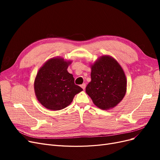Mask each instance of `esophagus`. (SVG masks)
Listing matches in <instances>:
<instances>
[{"mask_svg": "<svg viewBox=\"0 0 160 160\" xmlns=\"http://www.w3.org/2000/svg\"><path fill=\"white\" fill-rule=\"evenodd\" d=\"M81 87L82 89H83V90H85V87H86V84H85V83H83V84H82V85H81Z\"/></svg>", "mask_w": 160, "mask_h": 160, "instance_id": "34e87169", "label": "esophagus"}]
</instances>
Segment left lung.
Instances as JSON below:
<instances>
[{
	"label": "left lung",
	"mask_w": 160,
	"mask_h": 160,
	"mask_svg": "<svg viewBox=\"0 0 160 160\" xmlns=\"http://www.w3.org/2000/svg\"><path fill=\"white\" fill-rule=\"evenodd\" d=\"M91 81L85 91L99 109L115 107L126 93L127 80L118 62L108 55L100 57L91 66Z\"/></svg>",
	"instance_id": "left-lung-1"
}]
</instances>
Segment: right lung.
Listing matches in <instances>:
<instances>
[{"instance_id":"1","label":"right lung","mask_w":160,"mask_h":160,"mask_svg":"<svg viewBox=\"0 0 160 160\" xmlns=\"http://www.w3.org/2000/svg\"><path fill=\"white\" fill-rule=\"evenodd\" d=\"M71 61L54 57L48 60L38 70L34 83L38 101L48 109L61 110L69 105L76 94L83 89L74 83L67 71Z\"/></svg>"}]
</instances>
